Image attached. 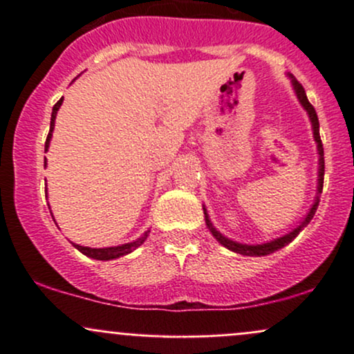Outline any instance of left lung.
<instances>
[{
	"mask_svg": "<svg viewBox=\"0 0 354 354\" xmlns=\"http://www.w3.org/2000/svg\"><path fill=\"white\" fill-rule=\"evenodd\" d=\"M289 80H291V85H292V91H295L296 94V99H298V102L301 104V108L306 111V114H308L310 118V123H312V131H313V140H315L317 144V154H319V180H317V195H315V200H313L312 207L308 209V212H306V216L303 217L301 223L298 224V226L295 227V230L288 231L286 234H283V236L279 238H274V240L270 241H266V243H257V245H248V243H240V241H234L231 240V238L224 236L221 231L216 230V226L212 224V221H210L209 214H207V209L205 205H203V214H205V224L207 227H209V231L212 233V236L216 238L217 241H219L221 245L224 246V248L231 250V252L234 253H240V255H246V257H266V255H270V253L277 252V250H281L283 246H286L291 243L292 240H295L296 236L299 234V231L303 230V227L306 226V224L310 223V221L313 219V216H315V210L317 207H319V195L322 194V187H324V147H322V140H320V133H319V118H317V113L315 109H313V106L310 104L308 99H306V94H305V88H303V85L299 84L298 80H296L295 77H292L291 73H288Z\"/></svg>",
	"mask_w": 354,
	"mask_h": 354,
	"instance_id": "left-lung-1",
	"label": "left lung"
}]
</instances>
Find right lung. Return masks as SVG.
<instances>
[{
	"label": "right lung",
	"mask_w": 354,
	"mask_h": 354,
	"mask_svg": "<svg viewBox=\"0 0 354 354\" xmlns=\"http://www.w3.org/2000/svg\"><path fill=\"white\" fill-rule=\"evenodd\" d=\"M62 104H63V97L59 99V101L56 102L55 106H53L51 127H49V135H48V138H46L44 152H48L49 144H51L53 131H55L56 114H58V109L62 108ZM44 167H46V157H44ZM51 216H53V212H51ZM149 233H151V230H147L144 234H142L140 238H137V240L130 241V243L118 245V246H106V248H91V246H82V245H77V243H71V245H73L75 248L78 250V252H82V253H84V255H87L88 259H94V260H114V259H120V257L128 255V253H131V252H133V250H137L140 245H144V241L147 240Z\"/></svg>",
	"instance_id": "1"
}]
</instances>
